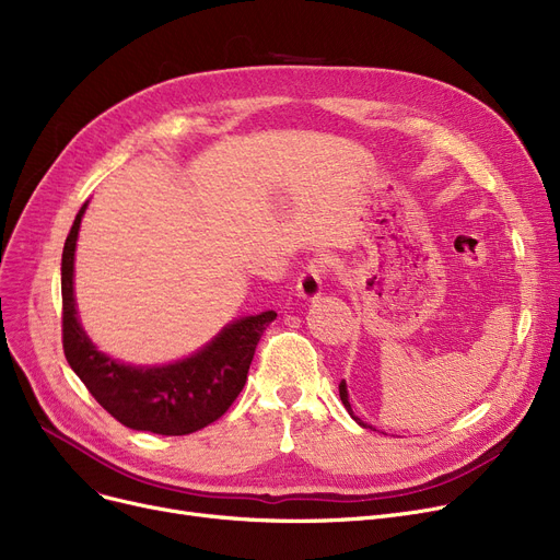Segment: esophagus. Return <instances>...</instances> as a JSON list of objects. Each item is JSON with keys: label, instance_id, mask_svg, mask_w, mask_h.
<instances>
[{"label": "esophagus", "instance_id": "34e87169", "mask_svg": "<svg viewBox=\"0 0 560 560\" xmlns=\"http://www.w3.org/2000/svg\"><path fill=\"white\" fill-rule=\"evenodd\" d=\"M324 276H326V264L322 259H314L305 266L296 282V291L303 301H316L324 291Z\"/></svg>", "mask_w": 560, "mask_h": 560}]
</instances>
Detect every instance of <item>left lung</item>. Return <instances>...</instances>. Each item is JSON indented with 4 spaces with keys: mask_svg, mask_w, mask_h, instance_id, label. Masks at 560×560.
I'll return each instance as SVG.
<instances>
[{
    "mask_svg": "<svg viewBox=\"0 0 560 560\" xmlns=\"http://www.w3.org/2000/svg\"><path fill=\"white\" fill-rule=\"evenodd\" d=\"M339 398H341L343 408L349 410V415H351V417H353V419H355V421L362 425V429H369V425H366V423H364L360 417H355V412H353V408H351V404H349V389H346V381H341V383H339Z\"/></svg>",
    "mask_w": 560,
    "mask_h": 560,
    "instance_id": "obj_1",
    "label": "left lung"
}]
</instances>
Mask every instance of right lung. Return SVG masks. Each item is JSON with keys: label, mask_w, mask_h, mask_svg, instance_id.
Here are the masks:
<instances>
[{"label": "right lung", "mask_w": 560, "mask_h": 560, "mask_svg": "<svg viewBox=\"0 0 560 560\" xmlns=\"http://www.w3.org/2000/svg\"><path fill=\"white\" fill-rule=\"evenodd\" d=\"M89 202L70 228L61 259L63 353L95 401L127 429L156 435H189L225 415L244 389L257 341L273 318V310L236 318L189 358L159 364H125L89 339L74 303V248Z\"/></svg>", "instance_id": "add662e5"}]
</instances>
